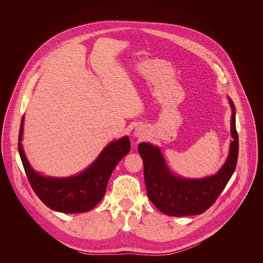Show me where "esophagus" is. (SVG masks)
Listing matches in <instances>:
<instances>
[{"instance_id":"34e87169","label":"esophagus","mask_w":263,"mask_h":263,"mask_svg":"<svg viewBox=\"0 0 263 263\" xmlns=\"http://www.w3.org/2000/svg\"><path fill=\"white\" fill-rule=\"evenodd\" d=\"M135 135H136V137L143 138L144 137V135H145V133H144V131H143L142 129L137 128V129H136V131H135Z\"/></svg>"}]
</instances>
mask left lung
Returning a JSON list of instances; mask_svg holds the SVG:
<instances>
[{
    "label": "left lung",
    "instance_id": "8db88e82",
    "mask_svg": "<svg viewBox=\"0 0 263 263\" xmlns=\"http://www.w3.org/2000/svg\"><path fill=\"white\" fill-rule=\"evenodd\" d=\"M230 154L222 168L212 176L201 179H187L173 175L158 147L141 143L138 152L144 163V177L151 202L161 212L183 217L199 215L209 209L224 190L234 174L238 156V136L236 128V109L232 100Z\"/></svg>",
    "mask_w": 263,
    "mask_h": 263
}]
</instances>
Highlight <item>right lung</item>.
I'll return each mask as SVG.
<instances>
[{"mask_svg":"<svg viewBox=\"0 0 263 263\" xmlns=\"http://www.w3.org/2000/svg\"><path fill=\"white\" fill-rule=\"evenodd\" d=\"M24 117L18 134V153L25 175L38 198L52 210L62 213H83L91 210L102 197L109 177L117 163L130 151L128 137L111 142L100 153L95 163L80 175L53 178L39 175L31 168L22 146Z\"/></svg>","mask_w":263,"mask_h":263,"instance_id":"obj_1","label":"right lung"}]
</instances>
